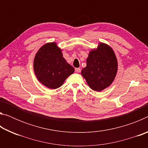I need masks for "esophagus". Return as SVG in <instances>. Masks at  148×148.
Returning a JSON list of instances; mask_svg holds the SVG:
<instances>
[{
	"label": "esophagus",
	"instance_id": "obj_1",
	"mask_svg": "<svg viewBox=\"0 0 148 148\" xmlns=\"http://www.w3.org/2000/svg\"><path fill=\"white\" fill-rule=\"evenodd\" d=\"M80 71H81V69H80V68L75 69V72H76V73H79V72H80Z\"/></svg>",
	"mask_w": 148,
	"mask_h": 148
}]
</instances>
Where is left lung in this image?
<instances>
[{"instance_id": "1", "label": "left lung", "mask_w": 148, "mask_h": 148, "mask_svg": "<svg viewBox=\"0 0 148 148\" xmlns=\"http://www.w3.org/2000/svg\"><path fill=\"white\" fill-rule=\"evenodd\" d=\"M117 71V61L113 49L101 43L97 49L90 51L82 75L91 89L101 91L113 82Z\"/></svg>"}]
</instances>
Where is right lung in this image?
Segmentation results:
<instances>
[{"label": "right lung", "mask_w": 148, "mask_h": 148, "mask_svg": "<svg viewBox=\"0 0 148 148\" xmlns=\"http://www.w3.org/2000/svg\"><path fill=\"white\" fill-rule=\"evenodd\" d=\"M34 71L40 82L49 89L59 88L74 73V69L62 57L55 42L40 47L34 59Z\"/></svg>", "instance_id": "right-lung-1"}]
</instances>
